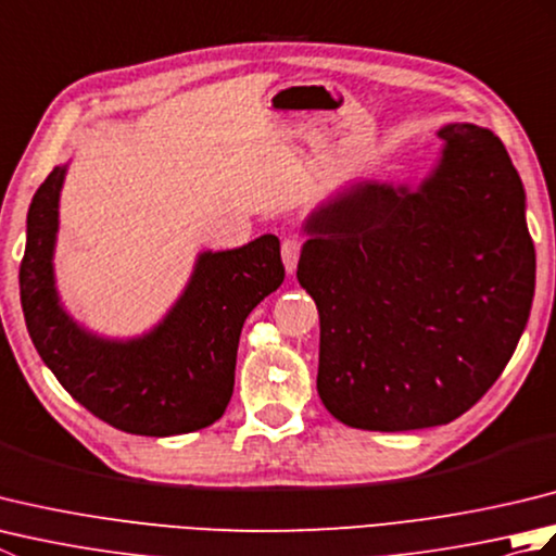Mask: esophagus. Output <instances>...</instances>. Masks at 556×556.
Wrapping results in <instances>:
<instances>
[{
	"label": "esophagus",
	"instance_id": "34e87169",
	"mask_svg": "<svg viewBox=\"0 0 556 556\" xmlns=\"http://www.w3.org/2000/svg\"><path fill=\"white\" fill-rule=\"evenodd\" d=\"M299 255H301V241L299 239H285V243H281V260H285L287 275H293V271H296Z\"/></svg>",
	"mask_w": 556,
	"mask_h": 556
}]
</instances>
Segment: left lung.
<instances>
[{
    "label": "left lung",
    "mask_w": 556,
    "mask_h": 556,
    "mask_svg": "<svg viewBox=\"0 0 556 556\" xmlns=\"http://www.w3.org/2000/svg\"><path fill=\"white\" fill-rule=\"evenodd\" d=\"M418 186L356 179L303 222L317 394L349 428L446 425L497 382L535 293L526 191L490 128L446 124Z\"/></svg>",
    "instance_id": "8db88e82"
}]
</instances>
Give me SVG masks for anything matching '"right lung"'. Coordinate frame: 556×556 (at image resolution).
Segmentation results:
<instances>
[{"label":"right lung","mask_w":556,"mask_h":556,"mask_svg":"<svg viewBox=\"0 0 556 556\" xmlns=\"http://www.w3.org/2000/svg\"><path fill=\"white\" fill-rule=\"evenodd\" d=\"M68 164L33 195L18 271L26 327L47 368L112 428L169 437L222 418L233 394L245 317L285 281L279 239L263 233L233 251L198 253L181 296L138 337H104L71 315L56 289L59 198Z\"/></svg>","instance_id":"obj_1"}]
</instances>
